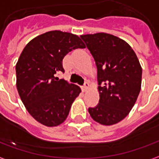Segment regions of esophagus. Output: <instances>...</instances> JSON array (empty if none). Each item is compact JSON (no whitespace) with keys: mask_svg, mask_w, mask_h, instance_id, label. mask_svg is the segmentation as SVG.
Returning <instances> with one entry per match:
<instances>
[{"mask_svg":"<svg viewBox=\"0 0 159 159\" xmlns=\"http://www.w3.org/2000/svg\"><path fill=\"white\" fill-rule=\"evenodd\" d=\"M83 90L84 91V92H86V91H88L89 90V83H85V84L83 86Z\"/></svg>","mask_w":159,"mask_h":159,"instance_id":"1","label":"esophagus"}]
</instances>
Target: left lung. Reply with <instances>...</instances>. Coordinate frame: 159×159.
I'll list each match as a JSON object with an SVG mask.
<instances>
[{
  "mask_svg": "<svg viewBox=\"0 0 159 159\" xmlns=\"http://www.w3.org/2000/svg\"><path fill=\"white\" fill-rule=\"evenodd\" d=\"M97 66L100 101L89 107L95 122L112 125L126 117L136 102L142 69L132 48L125 41L107 33L83 35Z\"/></svg>",
  "mask_w": 159,
  "mask_h": 159,
  "instance_id": "obj_1",
  "label": "left lung"
}]
</instances>
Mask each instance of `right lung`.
<instances>
[{"label":"right lung","mask_w":159,"mask_h":159,"mask_svg":"<svg viewBox=\"0 0 159 159\" xmlns=\"http://www.w3.org/2000/svg\"><path fill=\"white\" fill-rule=\"evenodd\" d=\"M76 35L60 30L36 36L25 46L16 65L17 89L35 119L48 127L58 126L69 114L81 89L59 79L65 72L63 59L70 51L84 48Z\"/></svg>","instance_id":"1"}]
</instances>
